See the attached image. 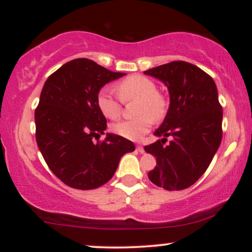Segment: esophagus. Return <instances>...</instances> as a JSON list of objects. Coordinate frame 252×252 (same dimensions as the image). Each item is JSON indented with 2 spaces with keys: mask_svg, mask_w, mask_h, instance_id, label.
Returning a JSON list of instances; mask_svg holds the SVG:
<instances>
[{
  "mask_svg": "<svg viewBox=\"0 0 252 252\" xmlns=\"http://www.w3.org/2000/svg\"><path fill=\"white\" fill-rule=\"evenodd\" d=\"M136 150H137V152H140V153H143V152H144L143 146H141V144H138V146H136Z\"/></svg>",
  "mask_w": 252,
  "mask_h": 252,
  "instance_id": "1",
  "label": "esophagus"
}]
</instances>
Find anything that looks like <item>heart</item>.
Listing matches in <instances>:
<instances>
[{"instance_id": "obj_1", "label": "heart", "mask_w": 252, "mask_h": 252, "mask_svg": "<svg viewBox=\"0 0 252 252\" xmlns=\"http://www.w3.org/2000/svg\"><path fill=\"white\" fill-rule=\"evenodd\" d=\"M116 90L123 102L136 100L134 112L137 117L111 126L112 131L124 138L140 141L149 132L153 121L161 122L168 112V99L148 77L142 74L129 76L116 84ZM97 106L109 120H117L122 114V103L108 89L98 92Z\"/></svg>"}]
</instances>
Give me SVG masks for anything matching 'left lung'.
<instances>
[{
  "mask_svg": "<svg viewBox=\"0 0 252 252\" xmlns=\"http://www.w3.org/2000/svg\"><path fill=\"white\" fill-rule=\"evenodd\" d=\"M144 74L166 84L170 97L167 116L154 132L162 138L144 147L156 158L148 178L167 190L189 189L209 168L221 142L222 109L216 83L198 66L181 60Z\"/></svg>",
  "mask_w": 252,
  "mask_h": 252,
  "instance_id": "left-lung-1",
  "label": "left lung"
}]
</instances>
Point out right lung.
Wrapping results in <instances>:
<instances>
[{
  "instance_id": "obj_1",
  "label": "right lung",
  "mask_w": 252,
  "mask_h": 252,
  "mask_svg": "<svg viewBox=\"0 0 252 252\" xmlns=\"http://www.w3.org/2000/svg\"><path fill=\"white\" fill-rule=\"evenodd\" d=\"M126 73L112 72L85 58L63 63L43 85L35 109V138L46 163L72 189H94L106 184L121 158L134 152L120 135H100L106 118L97 106L99 90Z\"/></svg>"
}]
</instances>
